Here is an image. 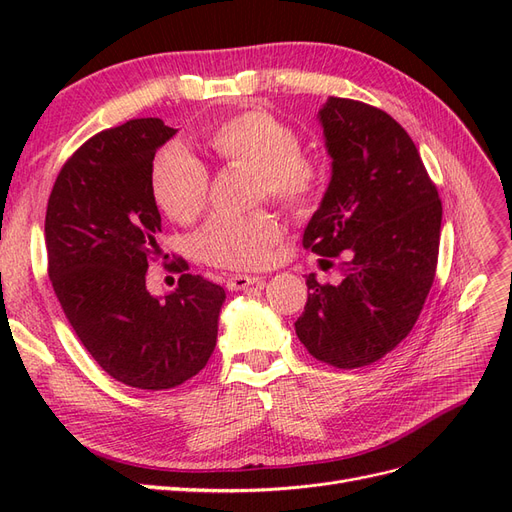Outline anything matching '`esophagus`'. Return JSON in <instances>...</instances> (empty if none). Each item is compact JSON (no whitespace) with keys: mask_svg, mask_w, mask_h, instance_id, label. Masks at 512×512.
Here are the masks:
<instances>
[{"mask_svg":"<svg viewBox=\"0 0 512 512\" xmlns=\"http://www.w3.org/2000/svg\"><path fill=\"white\" fill-rule=\"evenodd\" d=\"M262 277L256 275H230L226 277V288L228 290H245L254 284H260Z\"/></svg>","mask_w":512,"mask_h":512,"instance_id":"1","label":"esophagus"}]
</instances>
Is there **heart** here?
<instances>
[{"instance_id": "heart-1", "label": "heart", "mask_w": 512, "mask_h": 512, "mask_svg": "<svg viewBox=\"0 0 512 512\" xmlns=\"http://www.w3.org/2000/svg\"><path fill=\"white\" fill-rule=\"evenodd\" d=\"M205 143L224 164L254 168L256 196L271 198L292 211L312 207L324 190L316 160L301 153L292 126L267 111L228 115L205 132ZM151 194L170 220L194 222L205 211L209 170L179 145H166L151 164ZM282 226L267 209L247 215H215L196 235L200 260L222 269H258L267 265Z\"/></svg>"}]
</instances>
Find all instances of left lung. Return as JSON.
<instances>
[{
    "instance_id": "1",
    "label": "left lung",
    "mask_w": 512,
    "mask_h": 512,
    "mask_svg": "<svg viewBox=\"0 0 512 512\" xmlns=\"http://www.w3.org/2000/svg\"><path fill=\"white\" fill-rule=\"evenodd\" d=\"M318 119L333 173L303 247L339 258L342 284L307 277L294 322L314 359L365 367L412 331L438 267L442 203L408 132L376 106L329 98Z\"/></svg>"
}]
</instances>
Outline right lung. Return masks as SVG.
Returning a JSON list of instances; mask_svg holds the SVG:
<instances>
[{
  "mask_svg": "<svg viewBox=\"0 0 512 512\" xmlns=\"http://www.w3.org/2000/svg\"><path fill=\"white\" fill-rule=\"evenodd\" d=\"M175 132L147 117L91 136L61 166L44 220L49 277L76 337L108 376L143 391L175 389L207 365L226 299L192 273L164 299L145 286L162 232L151 164Z\"/></svg>",
  "mask_w": 512,
  "mask_h": 512,
  "instance_id": "add662e5",
  "label": "right lung"
}]
</instances>
